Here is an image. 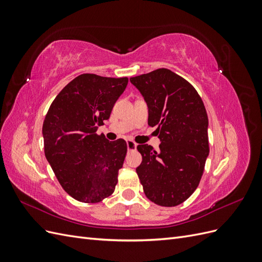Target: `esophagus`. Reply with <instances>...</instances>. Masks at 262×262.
Segmentation results:
<instances>
[{"mask_svg":"<svg viewBox=\"0 0 262 262\" xmlns=\"http://www.w3.org/2000/svg\"><path fill=\"white\" fill-rule=\"evenodd\" d=\"M138 144L136 143V142H133L132 140H128L126 141V147H128V150H134L137 148Z\"/></svg>","mask_w":262,"mask_h":262,"instance_id":"34e87169","label":"esophagus"}]
</instances>
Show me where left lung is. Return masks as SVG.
<instances>
[{"mask_svg":"<svg viewBox=\"0 0 262 262\" xmlns=\"http://www.w3.org/2000/svg\"><path fill=\"white\" fill-rule=\"evenodd\" d=\"M144 97L148 125L156 126L160 150L138 145L142 163L138 176L147 199L176 207L199 186L209 156L208 115L194 87L168 69L131 77Z\"/></svg>","mask_w":262,"mask_h":262,"instance_id":"1","label":"left lung"}]
</instances>
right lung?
Returning <instances> with one entry per match:
<instances>
[{
    "instance_id": "1",
    "label": "right lung",
    "mask_w": 262,
    "mask_h": 262,
    "mask_svg": "<svg viewBox=\"0 0 262 262\" xmlns=\"http://www.w3.org/2000/svg\"><path fill=\"white\" fill-rule=\"evenodd\" d=\"M128 82V77L81 74L57 95L46 115V158L64 191L77 201L97 203L115 191L126 143L110 142L96 131Z\"/></svg>"
}]
</instances>
